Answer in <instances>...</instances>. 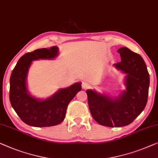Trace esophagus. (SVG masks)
Masks as SVG:
<instances>
[{
    "label": "esophagus",
    "instance_id": "34e87169",
    "mask_svg": "<svg viewBox=\"0 0 158 158\" xmlns=\"http://www.w3.org/2000/svg\"><path fill=\"white\" fill-rule=\"evenodd\" d=\"M81 86H82V88H83L84 89H87L88 88H89V86H90V85H89V84L87 83V82L84 81V82H82Z\"/></svg>",
    "mask_w": 158,
    "mask_h": 158
}]
</instances>
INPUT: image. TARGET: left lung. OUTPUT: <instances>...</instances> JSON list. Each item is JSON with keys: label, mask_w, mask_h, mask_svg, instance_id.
I'll return each instance as SVG.
<instances>
[{"label": "left lung", "mask_w": 158, "mask_h": 158, "mask_svg": "<svg viewBox=\"0 0 158 158\" xmlns=\"http://www.w3.org/2000/svg\"><path fill=\"white\" fill-rule=\"evenodd\" d=\"M121 61L114 64L126 74V90L111 97L95 90L86 91L91 116L98 123L108 127H121L131 123L144 110L148 102L150 76L140 55L127 48H121Z\"/></svg>", "instance_id": "1"}]
</instances>
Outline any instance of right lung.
<instances>
[{
	"label": "right lung",
	"instance_id": "add662e5",
	"mask_svg": "<svg viewBox=\"0 0 158 158\" xmlns=\"http://www.w3.org/2000/svg\"><path fill=\"white\" fill-rule=\"evenodd\" d=\"M57 47L42 48L21 56L12 72L10 79V102L21 120L34 127H49L64 121L69 102L81 91V83L77 82L67 88L60 89L45 98H35L27 87L29 68L34 60H52L58 56Z\"/></svg>",
	"mask_w": 158,
	"mask_h": 158
}]
</instances>
